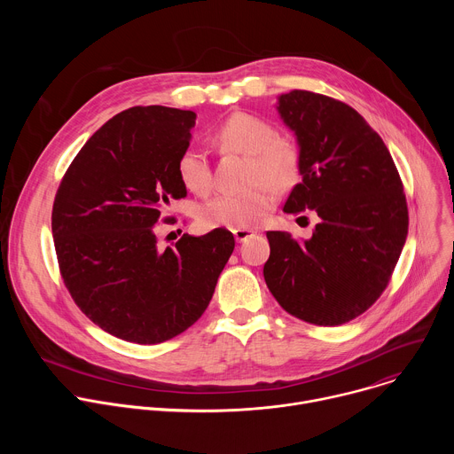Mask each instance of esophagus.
I'll list each match as a JSON object with an SVG mask.
<instances>
[{
	"instance_id": "1",
	"label": "esophagus",
	"mask_w": 454,
	"mask_h": 454,
	"mask_svg": "<svg viewBox=\"0 0 454 454\" xmlns=\"http://www.w3.org/2000/svg\"><path fill=\"white\" fill-rule=\"evenodd\" d=\"M253 235H256L254 230H247V228H235L233 230V237H235L237 242H244V240L251 239Z\"/></svg>"
}]
</instances>
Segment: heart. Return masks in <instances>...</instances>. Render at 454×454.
<instances>
[{"label": "heart", "instance_id": "1", "mask_svg": "<svg viewBox=\"0 0 454 454\" xmlns=\"http://www.w3.org/2000/svg\"><path fill=\"white\" fill-rule=\"evenodd\" d=\"M215 144L224 151L247 156L244 181L249 186L239 192L217 193L203 203L198 219L207 228H249L277 205V190L293 188L300 179L301 153L298 144L266 118L249 113H233L214 131ZM177 176L184 188L207 193L212 188V167L207 153L188 145L177 160Z\"/></svg>", "mask_w": 454, "mask_h": 454}]
</instances>
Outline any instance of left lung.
Instances as JSON below:
<instances>
[{
	"instance_id": "8db88e82",
	"label": "left lung",
	"mask_w": 454,
	"mask_h": 454,
	"mask_svg": "<svg viewBox=\"0 0 454 454\" xmlns=\"http://www.w3.org/2000/svg\"><path fill=\"white\" fill-rule=\"evenodd\" d=\"M296 137L301 181L286 214H317L312 237L268 231L264 278L294 317L336 327L357 317L386 289L408 237V205L390 151L350 106L312 91L278 97Z\"/></svg>"
}]
</instances>
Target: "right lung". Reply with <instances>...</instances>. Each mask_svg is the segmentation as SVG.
Wrapping results in <instances>:
<instances>
[{
  "label": "right lung",
  "mask_w": 454,
  "mask_h": 454,
  "mask_svg": "<svg viewBox=\"0 0 454 454\" xmlns=\"http://www.w3.org/2000/svg\"><path fill=\"white\" fill-rule=\"evenodd\" d=\"M193 125V111H121L86 142L57 190L51 233L62 280L95 325L125 341L156 345L193 325L235 247L224 228L160 244L161 210L186 196L177 160Z\"/></svg>",
  "instance_id": "obj_1"
}]
</instances>
